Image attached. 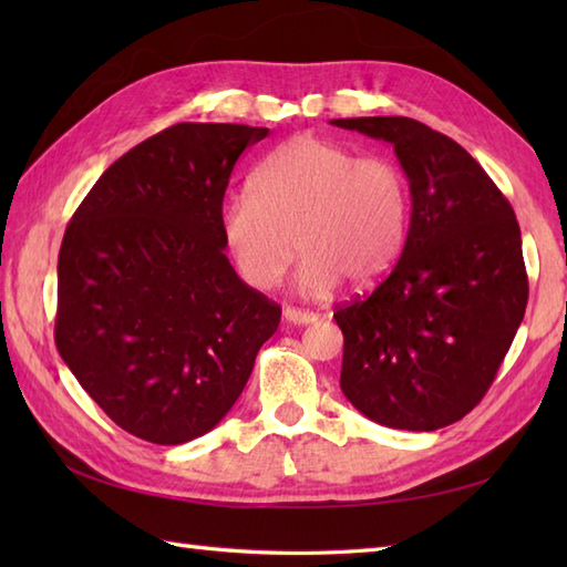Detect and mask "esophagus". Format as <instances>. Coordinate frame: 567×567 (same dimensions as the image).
Segmentation results:
<instances>
[{
    "mask_svg": "<svg viewBox=\"0 0 567 567\" xmlns=\"http://www.w3.org/2000/svg\"><path fill=\"white\" fill-rule=\"evenodd\" d=\"M282 319H285L287 323H295V327H305V323H315L319 317L315 315V311L285 307V309H282Z\"/></svg>",
    "mask_w": 567,
    "mask_h": 567,
    "instance_id": "34e87169",
    "label": "esophagus"
}]
</instances>
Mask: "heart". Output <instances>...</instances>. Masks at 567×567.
I'll return each instance as SVG.
<instances>
[{"instance_id":"heart-1","label":"heart","mask_w":567,"mask_h":567,"mask_svg":"<svg viewBox=\"0 0 567 567\" xmlns=\"http://www.w3.org/2000/svg\"><path fill=\"white\" fill-rule=\"evenodd\" d=\"M219 231L256 290L282 280L297 252V287L323 297L343 280L368 287L392 270L409 231L404 173L311 134L280 143L256 165L250 195L224 202Z\"/></svg>"}]
</instances>
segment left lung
<instances>
[{
    "label": "left lung",
    "instance_id": "obj_1",
    "mask_svg": "<svg viewBox=\"0 0 567 567\" xmlns=\"http://www.w3.org/2000/svg\"><path fill=\"white\" fill-rule=\"evenodd\" d=\"M331 124L390 143L412 197L392 272L333 315L343 331L341 390L375 424L443 429L483 400L524 319L519 224L473 155L416 118Z\"/></svg>",
    "mask_w": 567,
    "mask_h": 567
}]
</instances>
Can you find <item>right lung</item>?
<instances>
[{
	"label": "right lung",
	"instance_id": "add662e5",
	"mask_svg": "<svg viewBox=\"0 0 567 567\" xmlns=\"http://www.w3.org/2000/svg\"><path fill=\"white\" fill-rule=\"evenodd\" d=\"M244 124H175L106 167L65 228L55 346L116 426L158 443L212 431L282 309L236 275L219 212Z\"/></svg>",
	"mask_w": 567,
	"mask_h": 567
}]
</instances>
